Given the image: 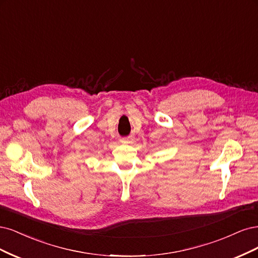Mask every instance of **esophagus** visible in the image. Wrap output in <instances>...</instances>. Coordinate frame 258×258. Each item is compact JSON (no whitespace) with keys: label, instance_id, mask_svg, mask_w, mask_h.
<instances>
[{"label":"esophagus","instance_id":"obj_1","mask_svg":"<svg viewBox=\"0 0 258 258\" xmlns=\"http://www.w3.org/2000/svg\"><path fill=\"white\" fill-rule=\"evenodd\" d=\"M125 141H126L125 139H122V143H125Z\"/></svg>","mask_w":258,"mask_h":258}]
</instances>
